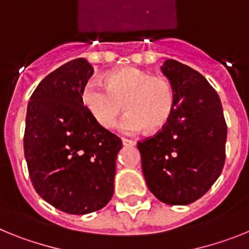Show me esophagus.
I'll use <instances>...</instances> for the list:
<instances>
[{
  "label": "esophagus",
  "mask_w": 249,
  "mask_h": 249,
  "mask_svg": "<svg viewBox=\"0 0 249 249\" xmlns=\"http://www.w3.org/2000/svg\"><path fill=\"white\" fill-rule=\"evenodd\" d=\"M122 142H123V144H124L125 146H134L135 144H137V142H135V140L126 139V138H123Z\"/></svg>",
  "instance_id": "34e87169"
}]
</instances>
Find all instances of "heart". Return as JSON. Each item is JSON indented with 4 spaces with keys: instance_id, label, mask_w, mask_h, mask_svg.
<instances>
[{
    "instance_id": "obj_1",
    "label": "heart",
    "mask_w": 249,
    "mask_h": 249,
    "mask_svg": "<svg viewBox=\"0 0 249 249\" xmlns=\"http://www.w3.org/2000/svg\"><path fill=\"white\" fill-rule=\"evenodd\" d=\"M84 107L104 129H111L123 110L118 129L123 134L161 130L172 118L174 91L168 80L138 68L111 71L103 81L89 80L81 92Z\"/></svg>"
}]
</instances>
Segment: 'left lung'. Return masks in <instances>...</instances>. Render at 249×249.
<instances>
[{
  "label": "left lung",
  "mask_w": 249,
  "mask_h": 249,
  "mask_svg": "<svg viewBox=\"0 0 249 249\" xmlns=\"http://www.w3.org/2000/svg\"><path fill=\"white\" fill-rule=\"evenodd\" d=\"M161 71L174 91V110L168 124L138 142V149L151 193L165 204L187 205L222 173L227 124L219 96L203 75L176 60H166Z\"/></svg>",
  "instance_id": "left-lung-1"
}]
</instances>
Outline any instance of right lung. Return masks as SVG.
Wrapping results in <instances>:
<instances>
[{"label": "right lung", "mask_w": 249, "mask_h": 249, "mask_svg": "<svg viewBox=\"0 0 249 249\" xmlns=\"http://www.w3.org/2000/svg\"><path fill=\"white\" fill-rule=\"evenodd\" d=\"M92 73L85 59L66 62L38 84L27 105L23 150L32 185L69 214H88L109 203L123 146L84 107L81 92Z\"/></svg>", "instance_id": "obj_1"}]
</instances>
